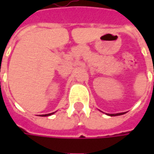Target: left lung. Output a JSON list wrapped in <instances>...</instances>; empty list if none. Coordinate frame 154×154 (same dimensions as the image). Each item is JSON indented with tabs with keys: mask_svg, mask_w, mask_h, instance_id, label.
I'll use <instances>...</instances> for the list:
<instances>
[{
	"mask_svg": "<svg viewBox=\"0 0 154 154\" xmlns=\"http://www.w3.org/2000/svg\"><path fill=\"white\" fill-rule=\"evenodd\" d=\"M122 114H124V113H117V114H110V115H109V116H120V115H122Z\"/></svg>",
	"mask_w": 154,
	"mask_h": 154,
	"instance_id": "obj_1",
	"label": "left lung"
}]
</instances>
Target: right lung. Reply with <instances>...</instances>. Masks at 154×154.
<instances>
[{
  "label": "right lung",
  "instance_id": "1",
  "mask_svg": "<svg viewBox=\"0 0 154 154\" xmlns=\"http://www.w3.org/2000/svg\"><path fill=\"white\" fill-rule=\"evenodd\" d=\"M52 114H54V112L53 113H50V114H46V115H42V116H51Z\"/></svg>",
  "mask_w": 154,
  "mask_h": 154
}]
</instances>
